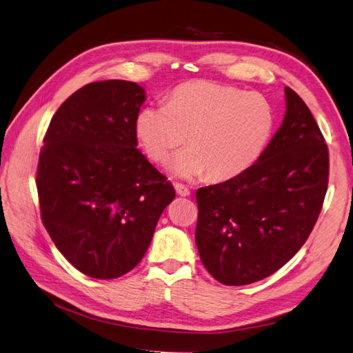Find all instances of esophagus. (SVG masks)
<instances>
[{
	"instance_id": "obj_1",
	"label": "esophagus",
	"mask_w": 353,
	"mask_h": 353,
	"mask_svg": "<svg viewBox=\"0 0 353 353\" xmlns=\"http://www.w3.org/2000/svg\"><path fill=\"white\" fill-rule=\"evenodd\" d=\"M175 190H176V194H179V196H190V190H188V187H185V185H183V184H175Z\"/></svg>"
}]
</instances>
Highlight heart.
<instances>
[{
	"label": "heart",
	"instance_id": "1",
	"mask_svg": "<svg viewBox=\"0 0 353 353\" xmlns=\"http://www.w3.org/2000/svg\"><path fill=\"white\" fill-rule=\"evenodd\" d=\"M272 103L259 92L209 81L183 83L166 105H148L137 116V137L147 156L169 163L174 175L193 179L208 175L222 183L249 170L268 147L275 131Z\"/></svg>",
	"mask_w": 353,
	"mask_h": 353
}]
</instances>
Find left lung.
<instances>
[{
  "mask_svg": "<svg viewBox=\"0 0 353 353\" xmlns=\"http://www.w3.org/2000/svg\"><path fill=\"white\" fill-rule=\"evenodd\" d=\"M284 91V121L258 162L196 193L200 259L225 285L279 271L305 244L323 209L328 147L305 101L292 88Z\"/></svg>",
  "mask_w": 353,
  "mask_h": 353,
  "instance_id": "left-lung-1",
  "label": "left lung"
}]
</instances>
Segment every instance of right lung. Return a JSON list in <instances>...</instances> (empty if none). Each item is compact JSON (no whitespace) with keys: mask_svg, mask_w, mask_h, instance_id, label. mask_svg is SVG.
Instances as JSON below:
<instances>
[{"mask_svg":"<svg viewBox=\"0 0 353 353\" xmlns=\"http://www.w3.org/2000/svg\"><path fill=\"white\" fill-rule=\"evenodd\" d=\"M145 91L130 81L85 85L52 116L41 148V218L82 274L117 279L143 259L172 184L138 150Z\"/></svg>","mask_w":353,"mask_h":353,"instance_id":"obj_1","label":"right lung"}]
</instances>
